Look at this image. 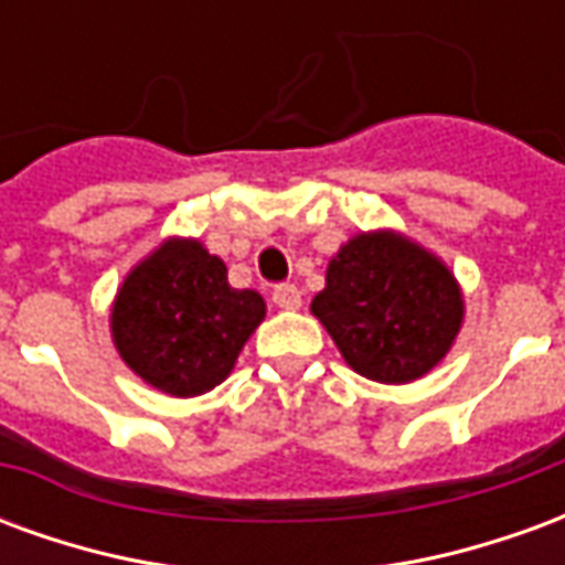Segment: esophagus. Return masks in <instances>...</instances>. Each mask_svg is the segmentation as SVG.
I'll list each match as a JSON object with an SVG mask.
<instances>
[{"instance_id":"1","label":"esophagus","mask_w":565,"mask_h":565,"mask_svg":"<svg viewBox=\"0 0 565 565\" xmlns=\"http://www.w3.org/2000/svg\"><path fill=\"white\" fill-rule=\"evenodd\" d=\"M271 302L278 308H299L302 306V294H299L296 284H278V287L271 290Z\"/></svg>"}]
</instances>
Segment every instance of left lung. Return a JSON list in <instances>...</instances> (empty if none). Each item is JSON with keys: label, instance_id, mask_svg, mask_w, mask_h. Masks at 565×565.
Wrapping results in <instances>:
<instances>
[{"label": "left lung", "instance_id": "left-lung-1", "mask_svg": "<svg viewBox=\"0 0 565 565\" xmlns=\"http://www.w3.org/2000/svg\"><path fill=\"white\" fill-rule=\"evenodd\" d=\"M311 315L363 379L408 384L450 351L462 327V294L436 254L379 230L339 247Z\"/></svg>", "mask_w": 565, "mask_h": 565}]
</instances>
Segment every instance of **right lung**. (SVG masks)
I'll use <instances>...</instances> for the list:
<instances>
[{
	"label": "right lung",
	"instance_id": "right-lung-1",
	"mask_svg": "<svg viewBox=\"0 0 565 565\" xmlns=\"http://www.w3.org/2000/svg\"><path fill=\"white\" fill-rule=\"evenodd\" d=\"M263 318V296L230 287L221 257L196 238H169L120 284L111 339L145 384L186 399L233 372Z\"/></svg>",
	"mask_w": 565,
	"mask_h": 565
}]
</instances>
